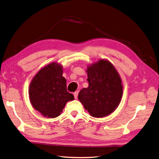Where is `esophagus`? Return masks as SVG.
<instances>
[{
	"label": "esophagus",
	"mask_w": 159,
	"mask_h": 159,
	"mask_svg": "<svg viewBox=\"0 0 159 159\" xmlns=\"http://www.w3.org/2000/svg\"><path fill=\"white\" fill-rule=\"evenodd\" d=\"M74 95L75 99H77V98H78V91H75V92H74Z\"/></svg>",
	"instance_id": "obj_1"
}]
</instances>
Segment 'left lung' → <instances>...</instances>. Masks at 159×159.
Returning <instances> with one entry per match:
<instances>
[{"mask_svg": "<svg viewBox=\"0 0 159 159\" xmlns=\"http://www.w3.org/2000/svg\"><path fill=\"white\" fill-rule=\"evenodd\" d=\"M89 86L81 89L78 99L91 116L104 117L117 108L123 96V84L118 71L105 59L88 66Z\"/></svg>", "mask_w": 159, "mask_h": 159, "instance_id": "obj_1", "label": "left lung"}]
</instances>
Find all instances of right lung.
Returning <instances> with one entry per match:
<instances>
[{
	"instance_id": "right-lung-1",
	"label": "right lung",
	"mask_w": 159,
	"mask_h": 159,
	"mask_svg": "<svg viewBox=\"0 0 159 159\" xmlns=\"http://www.w3.org/2000/svg\"><path fill=\"white\" fill-rule=\"evenodd\" d=\"M62 74V66L52 62L38 71L30 84V102L45 117L59 116L67 102L74 99V96L67 91L66 80Z\"/></svg>"
}]
</instances>
